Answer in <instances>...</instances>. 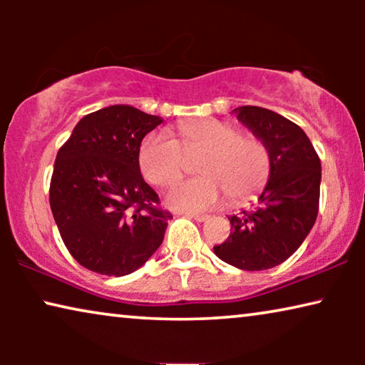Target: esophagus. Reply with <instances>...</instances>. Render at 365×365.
Here are the masks:
<instances>
[{"mask_svg": "<svg viewBox=\"0 0 365 365\" xmlns=\"http://www.w3.org/2000/svg\"><path fill=\"white\" fill-rule=\"evenodd\" d=\"M186 216H187V217H191V219H194V221H199V222L206 221V219L209 217L207 214H197V212H187Z\"/></svg>", "mask_w": 365, "mask_h": 365, "instance_id": "obj_1", "label": "esophagus"}]
</instances>
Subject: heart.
Returning <instances> with one entry per match:
<instances>
[{
    "instance_id": "obj_1",
    "label": "heart",
    "mask_w": 365,
    "mask_h": 365,
    "mask_svg": "<svg viewBox=\"0 0 365 365\" xmlns=\"http://www.w3.org/2000/svg\"><path fill=\"white\" fill-rule=\"evenodd\" d=\"M174 136L148 134L138 151L141 174L156 186L178 181L189 169L187 159L202 156L196 171L202 176L169 189L168 202L173 207L204 211L217 206L224 196L227 202L242 204L266 187L272 159L262 138L214 118L179 123Z\"/></svg>"
}]
</instances>
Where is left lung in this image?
I'll return each instance as SVG.
<instances>
[{
  "instance_id": "left-lung-1",
  "label": "left lung",
  "mask_w": 365,
  "mask_h": 365,
  "mask_svg": "<svg viewBox=\"0 0 365 365\" xmlns=\"http://www.w3.org/2000/svg\"><path fill=\"white\" fill-rule=\"evenodd\" d=\"M234 111L266 141L272 169L257 207L229 217L231 234L214 252L242 271H264L291 257L316 222L321 159L306 133L281 114L259 106Z\"/></svg>"
}]
</instances>
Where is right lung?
<instances>
[{"label":"right lung","instance_id":"obj_1","mask_svg":"<svg viewBox=\"0 0 365 365\" xmlns=\"http://www.w3.org/2000/svg\"><path fill=\"white\" fill-rule=\"evenodd\" d=\"M161 118L116 104L89 113L59 148L49 206L69 254L89 271L126 276L161 246L173 214L144 182L138 151Z\"/></svg>","mask_w":365,"mask_h":365}]
</instances>
